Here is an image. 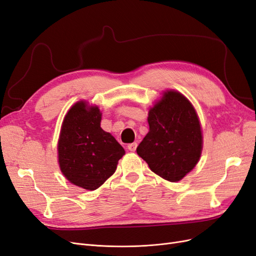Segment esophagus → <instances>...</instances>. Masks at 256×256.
<instances>
[{"label":"esophagus","instance_id":"1","mask_svg":"<svg viewBox=\"0 0 256 256\" xmlns=\"http://www.w3.org/2000/svg\"><path fill=\"white\" fill-rule=\"evenodd\" d=\"M136 148H137V144H136V142H133V144H128V149L130 151H132V152L136 151Z\"/></svg>","mask_w":256,"mask_h":256}]
</instances>
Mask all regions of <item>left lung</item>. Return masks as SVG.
<instances>
[{
  "label": "left lung",
  "mask_w": 256,
  "mask_h": 256,
  "mask_svg": "<svg viewBox=\"0 0 256 256\" xmlns=\"http://www.w3.org/2000/svg\"><path fill=\"white\" fill-rule=\"evenodd\" d=\"M150 130L137 146L149 168L169 182H178L200 158L202 133L194 106L178 92H164L149 112Z\"/></svg>",
  "instance_id": "8db88e82"
}]
</instances>
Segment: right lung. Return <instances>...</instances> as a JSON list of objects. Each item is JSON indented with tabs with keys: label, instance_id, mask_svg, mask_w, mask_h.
<instances>
[{
	"label": "right lung",
	"instance_id": "obj_1",
	"mask_svg": "<svg viewBox=\"0 0 256 256\" xmlns=\"http://www.w3.org/2000/svg\"><path fill=\"white\" fill-rule=\"evenodd\" d=\"M101 112L85 102L74 104L62 122L58 140L62 172L74 185L96 190L112 176L124 149L100 126Z\"/></svg>",
	"mask_w": 256,
	"mask_h": 256
}]
</instances>
